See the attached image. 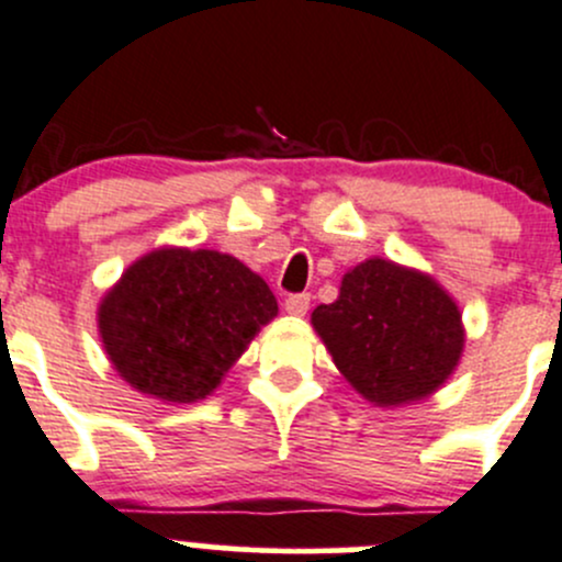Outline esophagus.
<instances>
[{
	"label": "esophagus",
	"instance_id": "obj_1",
	"mask_svg": "<svg viewBox=\"0 0 562 562\" xmlns=\"http://www.w3.org/2000/svg\"><path fill=\"white\" fill-rule=\"evenodd\" d=\"M310 310V293H293V296L285 299V313L288 315H307Z\"/></svg>",
	"mask_w": 562,
	"mask_h": 562
}]
</instances>
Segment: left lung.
I'll list each match as a JSON object with an SVG mask.
<instances>
[{"instance_id": "obj_1", "label": "left lung", "mask_w": 562, "mask_h": 562, "mask_svg": "<svg viewBox=\"0 0 562 562\" xmlns=\"http://www.w3.org/2000/svg\"><path fill=\"white\" fill-rule=\"evenodd\" d=\"M313 328L345 381L378 407L432 396L464 350L454 296L427 271L389 258L345 271L337 302L313 310Z\"/></svg>"}]
</instances>
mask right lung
Returning a JSON list of instances; mask_svg holds the SVG:
<instances>
[{"label":"right lung","instance_id":"1","mask_svg":"<svg viewBox=\"0 0 562 562\" xmlns=\"http://www.w3.org/2000/svg\"><path fill=\"white\" fill-rule=\"evenodd\" d=\"M263 277L217 249L157 247L105 291L98 331L130 389L190 405L206 400L277 317Z\"/></svg>","mask_w":562,"mask_h":562}]
</instances>
